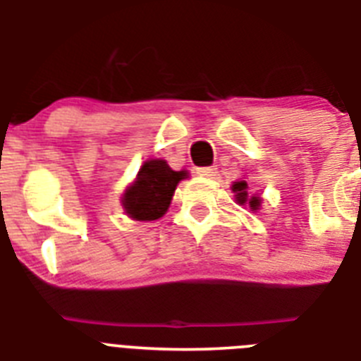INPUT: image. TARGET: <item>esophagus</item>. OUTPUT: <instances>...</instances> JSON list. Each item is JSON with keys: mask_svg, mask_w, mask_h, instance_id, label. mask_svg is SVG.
Wrapping results in <instances>:
<instances>
[{"mask_svg": "<svg viewBox=\"0 0 361 361\" xmlns=\"http://www.w3.org/2000/svg\"><path fill=\"white\" fill-rule=\"evenodd\" d=\"M196 174L198 176H205V178H214L218 174V169L216 167H200L196 169Z\"/></svg>", "mask_w": 361, "mask_h": 361, "instance_id": "esophagus-1", "label": "esophagus"}]
</instances>
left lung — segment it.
<instances>
[{"label": "left lung", "instance_id": "left-lung-1", "mask_svg": "<svg viewBox=\"0 0 361 361\" xmlns=\"http://www.w3.org/2000/svg\"><path fill=\"white\" fill-rule=\"evenodd\" d=\"M233 190L236 192V200L238 203H241V205H245L247 202H249V205L252 207V211H256L259 207V200L258 198H250L247 196V183L245 181H236V183L233 185Z\"/></svg>", "mask_w": 361, "mask_h": 361}]
</instances>
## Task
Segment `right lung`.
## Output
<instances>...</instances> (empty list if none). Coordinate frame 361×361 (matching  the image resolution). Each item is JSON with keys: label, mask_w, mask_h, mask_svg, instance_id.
<instances>
[{"label": "right lung", "mask_w": 361, "mask_h": 361, "mask_svg": "<svg viewBox=\"0 0 361 361\" xmlns=\"http://www.w3.org/2000/svg\"><path fill=\"white\" fill-rule=\"evenodd\" d=\"M183 178H187V171H172L165 159L145 161L137 172V180L123 194L127 214L137 221L161 218Z\"/></svg>", "instance_id": "1"}]
</instances>
